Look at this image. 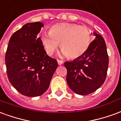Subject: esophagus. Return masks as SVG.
I'll return each instance as SVG.
<instances>
[{
	"mask_svg": "<svg viewBox=\"0 0 121 121\" xmlns=\"http://www.w3.org/2000/svg\"><path fill=\"white\" fill-rule=\"evenodd\" d=\"M58 65H62V64L63 63V61L61 60H58Z\"/></svg>",
	"mask_w": 121,
	"mask_h": 121,
	"instance_id": "esophagus-1",
	"label": "esophagus"
}]
</instances>
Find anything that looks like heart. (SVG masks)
<instances>
[{
    "label": "heart",
    "mask_w": 121,
    "mask_h": 121,
    "mask_svg": "<svg viewBox=\"0 0 121 121\" xmlns=\"http://www.w3.org/2000/svg\"><path fill=\"white\" fill-rule=\"evenodd\" d=\"M41 41L48 55L53 54L60 43L63 55L76 59L88 50L91 43V33L85 26L60 23L52 26L49 32L42 34Z\"/></svg>",
    "instance_id": "b5f03b06"
}]
</instances>
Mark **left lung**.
I'll use <instances>...</instances> for the list:
<instances>
[{
    "mask_svg": "<svg viewBox=\"0 0 121 121\" xmlns=\"http://www.w3.org/2000/svg\"><path fill=\"white\" fill-rule=\"evenodd\" d=\"M95 39L84 55L66 61L67 82L70 89L81 95L95 91L104 84L109 64L106 45L100 35L93 33Z\"/></svg>",
    "mask_w": 121,
    "mask_h": 121,
    "instance_id": "obj_1",
    "label": "left lung"
}]
</instances>
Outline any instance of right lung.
<instances>
[{
  "mask_svg": "<svg viewBox=\"0 0 121 121\" xmlns=\"http://www.w3.org/2000/svg\"><path fill=\"white\" fill-rule=\"evenodd\" d=\"M44 25L30 22L12 35L5 63L8 78L16 90L27 96H38L47 91L58 66L47 54L37 34Z\"/></svg>",
  "mask_w": 121,
  "mask_h": 121,
  "instance_id": "add662e5",
  "label": "right lung"
}]
</instances>
